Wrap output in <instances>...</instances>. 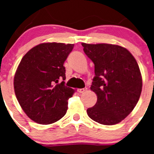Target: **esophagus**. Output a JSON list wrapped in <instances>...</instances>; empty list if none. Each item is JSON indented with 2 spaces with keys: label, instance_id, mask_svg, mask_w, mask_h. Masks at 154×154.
Wrapping results in <instances>:
<instances>
[{
  "label": "esophagus",
  "instance_id": "obj_1",
  "mask_svg": "<svg viewBox=\"0 0 154 154\" xmlns=\"http://www.w3.org/2000/svg\"><path fill=\"white\" fill-rule=\"evenodd\" d=\"M85 90H86V88H83V89H78V92H79V93H82V92H85Z\"/></svg>",
  "mask_w": 154,
  "mask_h": 154
}]
</instances>
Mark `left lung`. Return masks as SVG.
I'll list each match as a JSON object with an SVG mask.
<instances>
[{
	"label": "left lung",
	"mask_w": 154,
	"mask_h": 154,
	"mask_svg": "<svg viewBox=\"0 0 154 154\" xmlns=\"http://www.w3.org/2000/svg\"><path fill=\"white\" fill-rule=\"evenodd\" d=\"M85 55L95 65L91 90L97 96L87 109L92 120L115 125L133 111L142 91V77L134 57L126 48L110 44L82 43Z\"/></svg>",
	"instance_id": "obj_1"
}]
</instances>
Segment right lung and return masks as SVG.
<instances>
[{
	"instance_id": "obj_1",
	"label": "right lung",
	"mask_w": 154,
	"mask_h": 154,
	"mask_svg": "<svg viewBox=\"0 0 154 154\" xmlns=\"http://www.w3.org/2000/svg\"><path fill=\"white\" fill-rule=\"evenodd\" d=\"M74 45L42 43L24 55L16 71L14 88L19 104L39 124H51L67 112L74 89L65 85L64 62Z\"/></svg>"
}]
</instances>
